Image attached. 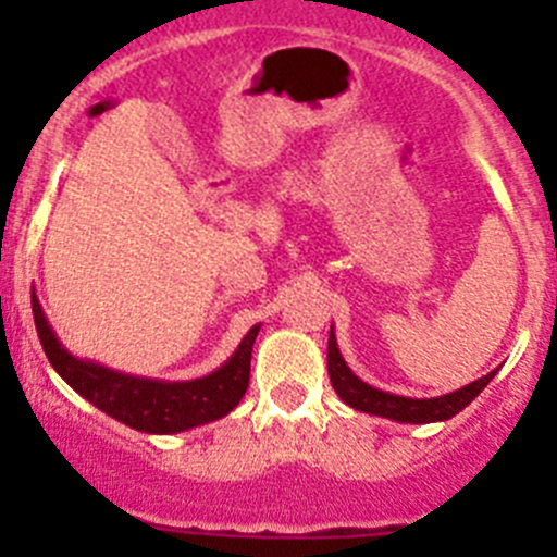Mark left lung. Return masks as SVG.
I'll return each instance as SVG.
<instances>
[{
    "mask_svg": "<svg viewBox=\"0 0 557 557\" xmlns=\"http://www.w3.org/2000/svg\"><path fill=\"white\" fill-rule=\"evenodd\" d=\"M496 372L498 369H493L485 377L474 380V383L458 387V391L453 393H445V396H396V393L380 391V387H372L369 383H363L361 377H356L352 369L345 363V358H342L339 347H336L334 325H331L329 331V377L336 396H339L347 407L358 409V412L377 414V418L396 420V423H442V420H450L453 414H458L460 409L469 407V404L485 391V385L496 377Z\"/></svg>",
    "mask_w": 557,
    "mask_h": 557,
    "instance_id": "8db88e82",
    "label": "left lung"
}]
</instances>
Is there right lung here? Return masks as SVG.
Masks as SVG:
<instances>
[{"instance_id": "add662e5", "label": "right lung", "mask_w": 557, "mask_h": 557, "mask_svg": "<svg viewBox=\"0 0 557 557\" xmlns=\"http://www.w3.org/2000/svg\"><path fill=\"white\" fill-rule=\"evenodd\" d=\"M32 312H35L37 336L42 342L45 356L50 367L61 374V380L117 423L145 431V434H180V431L212 423L232 412L243 401L247 383H250L252 342L261 331V323L252 325L234 356L207 377L166 383V380L115 372L97 361H83L72 356L50 329L35 290H32Z\"/></svg>"}]
</instances>
